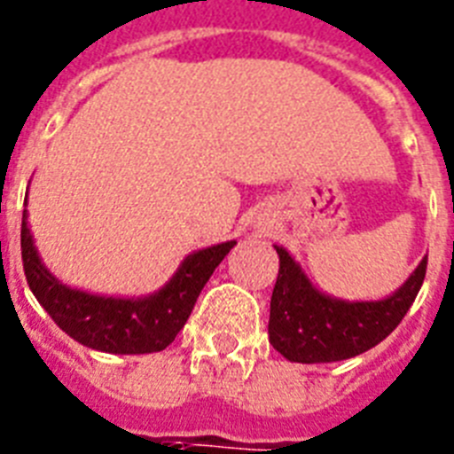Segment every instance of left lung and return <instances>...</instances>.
<instances>
[{
  "label": "left lung",
  "mask_w": 454,
  "mask_h": 454,
  "mask_svg": "<svg viewBox=\"0 0 454 454\" xmlns=\"http://www.w3.org/2000/svg\"><path fill=\"white\" fill-rule=\"evenodd\" d=\"M279 272L270 298L268 338L279 355L296 364H331L364 355L401 324L425 282L427 256L411 278L380 301H345L312 285L285 247H278Z\"/></svg>",
  "instance_id": "8db88e82"
}]
</instances>
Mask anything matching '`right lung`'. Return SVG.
I'll use <instances>...</instances> for the list:
<instances>
[{
  "label": "right lung",
  "mask_w": 454,
  "mask_h": 454,
  "mask_svg": "<svg viewBox=\"0 0 454 454\" xmlns=\"http://www.w3.org/2000/svg\"><path fill=\"white\" fill-rule=\"evenodd\" d=\"M235 239L198 249L179 263L176 272L149 296H98L62 285L36 252L23 209L20 249L27 285L43 310L69 338L109 355H151L175 340L193 310L202 286L223 261Z\"/></svg>",
  "instance_id": "obj_1"
}]
</instances>
